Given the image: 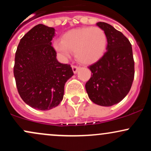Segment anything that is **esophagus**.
Returning a JSON list of instances; mask_svg holds the SVG:
<instances>
[{
	"mask_svg": "<svg viewBox=\"0 0 151 151\" xmlns=\"http://www.w3.org/2000/svg\"><path fill=\"white\" fill-rule=\"evenodd\" d=\"M72 70H73V72L74 74L77 73V72H78V70H79V67H77V66H76V65H72Z\"/></svg>",
	"mask_w": 151,
	"mask_h": 151,
	"instance_id": "esophagus-1",
	"label": "esophagus"
}]
</instances>
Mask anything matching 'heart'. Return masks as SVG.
I'll use <instances>...</instances> for the list:
<instances>
[{
	"label": "heart",
	"instance_id": "obj_1",
	"mask_svg": "<svg viewBox=\"0 0 151 151\" xmlns=\"http://www.w3.org/2000/svg\"><path fill=\"white\" fill-rule=\"evenodd\" d=\"M106 43V35L101 28L86 27L66 32L62 40L54 42L53 47L62 58H69L73 52L78 62L89 65L103 55Z\"/></svg>",
	"mask_w": 151,
	"mask_h": 151
}]
</instances>
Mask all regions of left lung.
Wrapping results in <instances>:
<instances>
[{
    "mask_svg": "<svg viewBox=\"0 0 151 151\" xmlns=\"http://www.w3.org/2000/svg\"><path fill=\"white\" fill-rule=\"evenodd\" d=\"M96 25L106 35L107 51L89 67L92 74L85 88L93 103L111 106L125 97L132 86L135 73L132 47L128 38L113 26L104 22Z\"/></svg>",
    "mask_w": 151,
    "mask_h": 151,
    "instance_id": "left-lung-1",
    "label": "left lung"
}]
</instances>
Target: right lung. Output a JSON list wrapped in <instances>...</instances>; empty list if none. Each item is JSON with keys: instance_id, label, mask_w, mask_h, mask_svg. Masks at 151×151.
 <instances>
[{"instance_id": "obj_1", "label": "right lung", "mask_w": 151, "mask_h": 151, "mask_svg": "<svg viewBox=\"0 0 151 151\" xmlns=\"http://www.w3.org/2000/svg\"><path fill=\"white\" fill-rule=\"evenodd\" d=\"M53 27L39 24L20 40L13 68L22 99L33 109L50 110L62 101L66 81L74 75L70 65L57 60Z\"/></svg>"}]
</instances>
